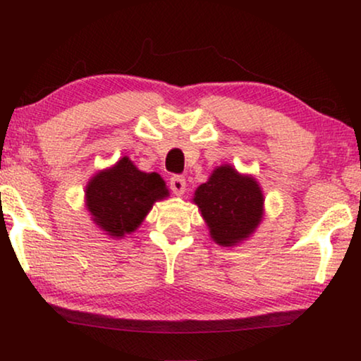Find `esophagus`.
Here are the masks:
<instances>
[{
  "label": "esophagus",
  "mask_w": 361,
  "mask_h": 361,
  "mask_svg": "<svg viewBox=\"0 0 361 361\" xmlns=\"http://www.w3.org/2000/svg\"><path fill=\"white\" fill-rule=\"evenodd\" d=\"M169 185L172 192L177 193V195H182L185 192V179L182 176H172Z\"/></svg>",
  "instance_id": "esophagus-1"
}]
</instances>
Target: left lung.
<instances>
[{
	"mask_svg": "<svg viewBox=\"0 0 361 361\" xmlns=\"http://www.w3.org/2000/svg\"><path fill=\"white\" fill-rule=\"evenodd\" d=\"M193 202L219 245H236L255 231L264 216V193L257 180L233 168L219 166L195 190Z\"/></svg>",
	"mask_w": 361,
	"mask_h": 361,
	"instance_id": "obj_1",
	"label": "left lung"
}]
</instances>
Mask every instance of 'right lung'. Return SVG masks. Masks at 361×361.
<instances>
[{"label":"right lung","instance_id":"1","mask_svg":"<svg viewBox=\"0 0 361 361\" xmlns=\"http://www.w3.org/2000/svg\"><path fill=\"white\" fill-rule=\"evenodd\" d=\"M169 195L156 172H142L127 156L111 169L97 172L86 185V208L92 221L112 238L133 233L153 203Z\"/></svg>","mask_w":361,"mask_h":361}]
</instances>
